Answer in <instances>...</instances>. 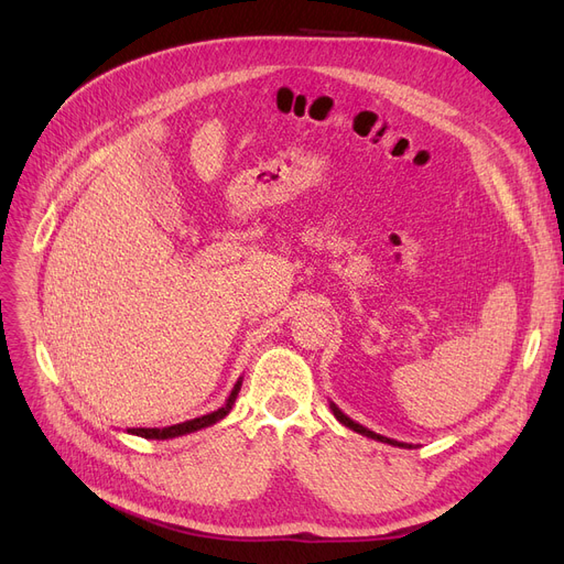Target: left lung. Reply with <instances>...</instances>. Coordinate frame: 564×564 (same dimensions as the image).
I'll return each mask as SVG.
<instances>
[{"instance_id":"1","label":"left lung","mask_w":564,"mask_h":564,"mask_svg":"<svg viewBox=\"0 0 564 564\" xmlns=\"http://www.w3.org/2000/svg\"><path fill=\"white\" fill-rule=\"evenodd\" d=\"M329 406H332V411H334L336 421H340L345 427H349V430H354V432H359V434H364V436H368V438H375V441H381V443H389V446H398V448H413L411 443H402V441H395V438H389V436H381V434H377V432H372V430H368V427L359 425L357 421H351V419L347 416V413H343V411L338 409V404L329 402Z\"/></svg>"}]
</instances>
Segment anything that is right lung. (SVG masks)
<instances>
[{
  "instance_id": "add662e5",
  "label": "right lung",
  "mask_w": 564,
  "mask_h": 564,
  "mask_svg": "<svg viewBox=\"0 0 564 564\" xmlns=\"http://www.w3.org/2000/svg\"><path fill=\"white\" fill-rule=\"evenodd\" d=\"M242 389V377L235 381V387L230 391V395L226 398L224 406H219L217 411L213 413H205V416L200 419H192V421H185V423H177V425H171V427H132L128 430L130 434H137V436H143V438H158V441H164V438H175V436H183V434H192L196 430H203V427H210L215 423H219L221 419H226L235 400H237V393H240Z\"/></svg>"
}]
</instances>
